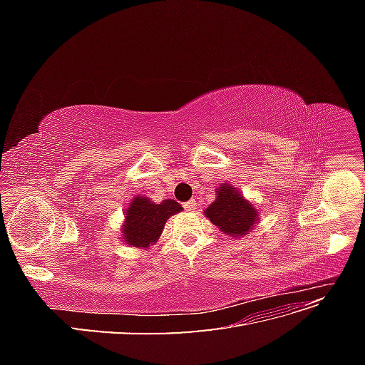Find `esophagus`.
Segmentation results:
<instances>
[{"instance_id":"34e87169","label":"esophagus","mask_w":365,"mask_h":365,"mask_svg":"<svg viewBox=\"0 0 365 365\" xmlns=\"http://www.w3.org/2000/svg\"><path fill=\"white\" fill-rule=\"evenodd\" d=\"M184 208L187 210V212H193V210L196 208V201H195V200L187 201V202L184 204Z\"/></svg>"}]
</instances>
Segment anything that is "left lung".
Listing matches in <instances>:
<instances>
[{"instance_id":"left-lung-1","label":"left lung","mask_w":365,"mask_h":365,"mask_svg":"<svg viewBox=\"0 0 365 365\" xmlns=\"http://www.w3.org/2000/svg\"><path fill=\"white\" fill-rule=\"evenodd\" d=\"M259 212L240 196L233 185L222 184L216 201L205 210V216L228 236H245L257 222Z\"/></svg>"}]
</instances>
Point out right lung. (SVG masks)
<instances>
[{
    "label": "right lung",
    "mask_w": 365,
    "mask_h": 365,
    "mask_svg": "<svg viewBox=\"0 0 365 365\" xmlns=\"http://www.w3.org/2000/svg\"><path fill=\"white\" fill-rule=\"evenodd\" d=\"M182 207L173 200L153 204L145 196L134 197V201L125 212V242L137 248H148L161 236L165 220L172 215L180 213Z\"/></svg>",
    "instance_id": "obj_1"
}]
</instances>
